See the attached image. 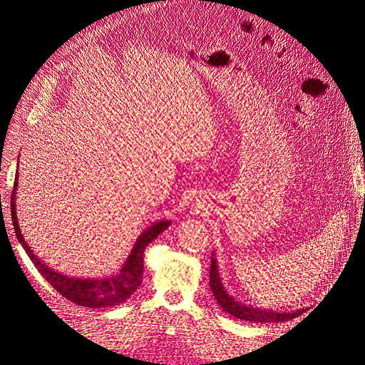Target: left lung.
Returning <instances> with one entry per match:
<instances>
[{"mask_svg":"<svg viewBox=\"0 0 365 365\" xmlns=\"http://www.w3.org/2000/svg\"><path fill=\"white\" fill-rule=\"evenodd\" d=\"M210 288H212V292L217 300L219 306L222 307L225 312L239 319H245V322H250V323H283V322H289V319L302 314L300 311L277 312V311H269V309L268 311H264V309L252 307V306L242 304L240 302H236L235 298L224 289L222 282L219 279L217 264L215 257H212V267H210Z\"/></svg>","mask_w":365,"mask_h":365,"instance_id":"left-lung-1","label":"left lung"}]
</instances>
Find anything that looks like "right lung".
I'll return each instance as SVG.
<instances>
[{
    "label": "right lung",
    "mask_w": 365,
    "mask_h": 365,
    "mask_svg": "<svg viewBox=\"0 0 365 365\" xmlns=\"http://www.w3.org/2000/svg\"><path fill=\"white\" fill-rule=\"evenodd\" d=\"M16 185L18 172L15 175L12 197H10V212H12V222L16 237L19 240V244L26 250L27 256L30 257L33 264H35L36 269L42 274V277L46 279L59 294H62V297L79 306L96 309L117 306L120 303H123L138 289L143 279V271H145V264H143L145 248L170 225V220H158L157 224L149 227L145 233L137 239L134 248H132L128 260L123 264V268H121L120 272H117L115 275H111V277L106 279H74L48 268V264H43V262L39 260L35 256V252H33L31 248L27 245V242L19 230L15 210Z\"/></svg>",
    "instance_id": "right-lung-1"
}]
</instances>
